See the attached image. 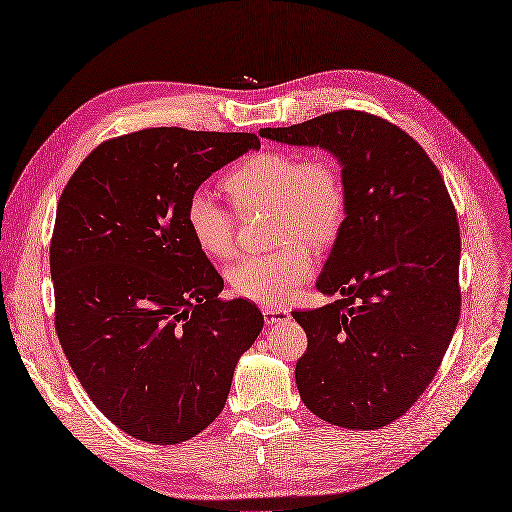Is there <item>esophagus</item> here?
<instances>
[{
  "label": "esophagus",
  "instance_id": "1",
  "mask_svg": "<svg viewBox=\"0 0 512 512\" xmlns=\"http://www.w3.org/2000/svg\"><path fill=\"white\" fill-rule=\"evenodd\" d=\"M262 314H264V323H266V325L283 323V321L289 319V312H287V310H279V308H271V306L262 308Z\"/></svg>",
  "mask_w": 512,
  "mask_h": 512
}]
</instances>
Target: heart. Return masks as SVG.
Instances as JSON below:
<instances>
[{
    "label": "heart",
    "instance_id": "1",
    "mask_svg": "<svg viewBox=\"0 0 512 512\" xmlns=\"http://www.w3.org/2000/svg\"><path fill=\"white\" fill-rule=\"evenodd\" d=\"M225 185L239 212L273 210L277 241L295 239L273 254L248 256L229 269V285L237 296L262 306H281L314 271V258L300 239L323 246L344 225L348 196L342 173L327 156L302 160L298 154L269 152L241 162ZM185 221L206 254H233V212L210 189L191 191Z\"/></svg>",
    "mask_w": 512,
    "mask_h": 512
}]
</instances>
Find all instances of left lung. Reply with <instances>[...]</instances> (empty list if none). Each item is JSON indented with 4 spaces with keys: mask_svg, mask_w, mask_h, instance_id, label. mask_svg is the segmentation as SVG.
<instances>
[{
    "mask_svg": "<svg viewBox=\"0 0 512 512\" xmlns=\"http://www.w3.org/2000/svg\"><path fill=\"white\" fill-rule=\"evenodd\" d=\"M258 135L329 152L348 196L316 279L321 294L342 300L291 312L308 335L300 398L331 425L385 427L425 392L458 325L460 233L444 179L415 139L367 112Z\"/></svg>",
    "mask_w": 512,
    "mask_h": 512,
    "instance_id": "left-lung-1",
    "label": "left lung"
}]
</instances>
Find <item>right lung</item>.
Instances as JSON below:
<instances>
[{"label":"right lung","instance_id":"obj_1","mask_svg":"<svg viewBox=\"0 0 512 512\" xmlns=\"http://www.w3.org/2000/svg\"><path fill=\"white\" fill-rule=\"evenodd\" d=\"M250 150L252 133L145 129L97 145L60 196L58 339L93 404L135 440L204 431L262 331L256 304L218 298L223 277L185 221L191 191Z\"/></svg>","mask_w":512,"mask_h":512}]
</instances>
